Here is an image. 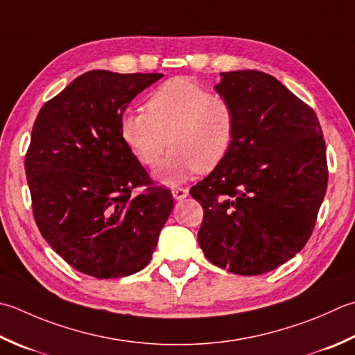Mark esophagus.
<instances>
[{
  "mask_svg": "<svg viewBox=\"0 0 355 355\" xmlns=\"http://www.w3.org/2000/svg\"><path fill=\"white\" fill-rule=\"evenodd\" d=\"M172 196L175 200H183L189 196V189H187V187H173Z\"/></svg>",
  "mask_w": 355,
  "mask_h": 355,
  "instance_id": "esophagus-1",
  "label": "esophagus"
}]
</instances>
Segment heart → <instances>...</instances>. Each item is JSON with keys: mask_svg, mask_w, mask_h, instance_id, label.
Listing matches in <instances>:
<instances>
[{"mask_svg": "<svg viewBox=\"0 0 355 355\" xmlns=\"http://www.w3.org/2000/svg\"><path fill=\"white\" fill-rule=\"evenodd\" d=\"M120 135L146 168H154L171 144L157 177L175 184L223 162L234 143L235 112L223 95L209 94L198 83L178 76L149 96L146 112L123 115Z\"/></svg>", "mask_w": 355, "mask_h": 355, "instance_id": "1", "label": "heart"}]
</instances>
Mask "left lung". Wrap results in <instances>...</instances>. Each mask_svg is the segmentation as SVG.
Returning a JSON list of instances; mask_svg holds the SVG:
<instances>
[{"mask_svg":"<svg viewBox=\"0 0 355 355\" xmlns=\"http://www.w3.org/2000/svg\"><path fill=\"white\" fill-rule=\"evenodd\" d=\"M232 104L226 158L191 187L203 206L198 243L212 265L260 275L293 259L314 231L328 186L326 146L306 103L260 71L221 72Z\"/></svg>","mask_w":355,"mask_h":355,"instance_id":"obj_1","label":"left lung"}]
</instances>
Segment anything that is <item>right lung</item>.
Returning a JSON list of instances; mask_svg holds the SVG:
<instances>
[{"label": "right lung", "mask_w": 355, "mask_h": 355, "mask_svg": "<svg viewBox=\"0 0 355 355\" xmlns=\"http://www.w3.org/2000/svg\"><path fill=\"white\" fill-rule=\"evenodd\" d=\"M162 76L89 71L33 123L24 159L33 218L83 274L118 279L148 266L171 215V191L154 184L120 135L128 104Z\"/></svg>", "instance_id": "right-lung-1"}]
</instances>
